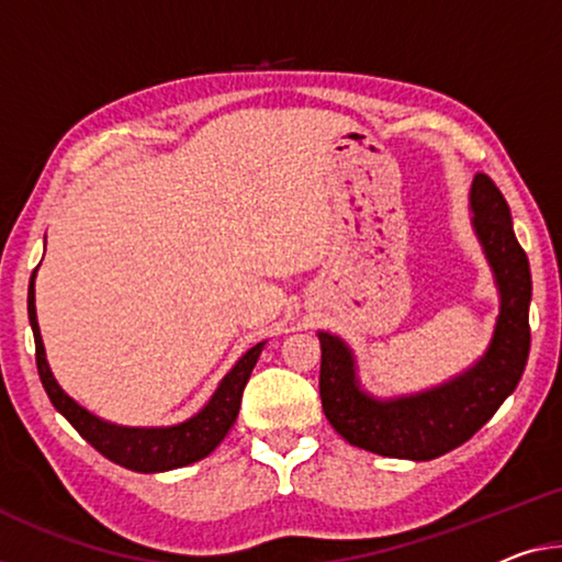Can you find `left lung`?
Returning <instances> with one entry per match:
<instances>
[{"mask_svg": "<svg viewBox=\"0 0 562 562\" xmlns=\"http://www.w3.org/2000/svg\"><path fill=\"white\" fill-rule=\"evenodd\" d=\"M470 203L503 301L490 349L470 371L425 394L376 402L359 390L344 341L318 331L322 407L331 427L353 447L396 460H435L487 425L520 382L530 353V263L515 238L505 195L482 172L472 183Z\"/></svg>", "mask_w": 562, "mask_h": 562, "instance_id": "1", "label": "left lung"}]
</instances>
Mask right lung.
<instances>
[{"label": "right lung", "instance_id": "right-lung-1", "mask_svg": "<svg viewBox=\"0 0 562 562\" xmlns=\"http://www.w3.org/2000/svg\"><path fill=\"white\" fill-rule=\"evenodd\" d=\"M27 314L34 334V359H37V371L49 402L55 404V409L63 414L85 439H88L94 450L120 464V468H127L133 472H166L186 468V464L209 457L215 447L221 445V439L228 435L233 422H236L240 409V396H244L246 382L256 367L258 353L263 349V344H256L254 349H248L244 357L238 359V364L223 376V382L211 396V402L205 404L195 417L183 422V425L162 429L117 427L108 425V422L98 419L88 409H82L80 404L59 390L55 376H52L45 359V347H42L37 311H34V271L27 291Z\"/></svg>", "mask_w": 562, "mask_h": 562}]
</instances>
